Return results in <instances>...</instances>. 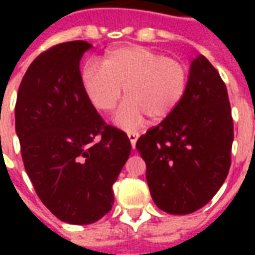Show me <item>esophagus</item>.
<instances>
[{"instance_id":"34e87169","label":"esophagus","mask_w":255,"mask_h":255,"mask_svg":"<svg viewBox=\"0 0 255 255\" xmlns=\"http://www.w3.org/2000/svg\"><path fill=\"white\" fill-rule=\"evenodd\" d=\"M128 138H129V142H131V146L135 147V144H136V140L139 138V133L135 132V131H128L127 132Z\"/></svg>"}]
</instances>
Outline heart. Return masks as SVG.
<instances>
[{
    "label": "heart",
    "mask_w": 255,
    "mask_h": 255,
    "mask_svg": "<svg viewBox=\"0 0 255 255\" xmlns=\"http://www.w3.org/2000/svg\"><path fill=\"white\" fill-rule=\"evenodd\" d=\"M82 86L97 111L111 112L122 98L115 122L132 128L149 117L150 122L165 120L184 98L188 83L186 65L176 58L164 57L143 46L111 49L101 67L87 63L82 69Z\"/></svg>",
    "instance_id": "heart-1"
}]
</instances>
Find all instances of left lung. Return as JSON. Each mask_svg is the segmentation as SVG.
<instances>
[{
    "mask_svg": "<svg viewBox=\"0 0 255 255\" xmlns=\"http://www.w3.org/2000/svg\"><path fill=\"white\" fill-rule=\"evenodd\" d=\"M232 142L227 87L208 58L198 56L180 105L136 142L155 205L171 214L205 206L227 179Z\"/></svg>",
    "mask_w": 255,
    "mask_h": 255,
    "instance_id": "1",
    "label": "left lung"
}]
</instances>
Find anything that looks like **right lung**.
<instances>
[{"label":"right lung","mask_w":255,"mask_h":255,"mask_svg":"<svg viewBox=\"0 0 255 255\" xmlns=\"http://www.w3.org/2000/svg\"><path fill=\"white\" fill-rule=\"evenodd\" d=\"M91 45L60 43L31 63L17 91L16 133L27 175L43 205L68 224L102 219L131 153L127 133L108 126L86 95L79 64Z\"/></svg>","instance_id":"add662e5"}]
</instances>
